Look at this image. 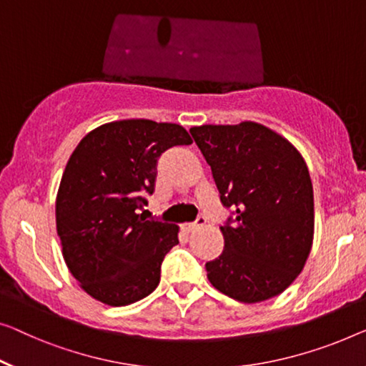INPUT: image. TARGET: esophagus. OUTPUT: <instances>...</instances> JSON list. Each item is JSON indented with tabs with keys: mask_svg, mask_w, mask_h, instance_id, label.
Returning <instances> with one entry per match:
<instances>
[{
	"mask_svg": "<svg viewBox=\"0 0 366 366\" xmlns=\"http://www.w3.org/2000/svg\"><path fill=\"white\" fill-rule=\"evenodd\" d=\"M204 225H205V218H204V217H199L197 222H195V223H184L182 230H184L185 233H190V232L197 230V228L204 227Z\"/></svg>",
	"mask_w": 366,
	"mask_h": 366,
	"instance_id": "1",
	"label": "esophagus"
}]
</instances>
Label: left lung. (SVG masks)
<instances>
[{"label":"left lung","instance_id":"obj_1","mask_svg":"<svg viewBox=\"0 0 366 366\" xmlns=\"http://www.w3.org/2000/svg\"><path fill=\"white\" fill-rule=\"evenodd\" d=\"M220 200L235 209L220 227L222 254L205 264L217 291L244 304L280 296L301 274L314 239V190L292 143L256 122L190 128Z\"/></svg>","mask_w":366,"mask_h":366}]
</instances>
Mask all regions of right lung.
<instances>
[{"label":"right lung","instance_id":"add662e5","mask_svg":"<svg viewBox=\"0 0 366 366\" xmlns=\"http://www.w3.org/2000/svg\"><path fill=\"white\" fill-rule=\"evenodd\" d=\"M192 139L181 124L119 119L81 138L62 174L56 225L62 256L79 286L113 307L154 291L161 263L179 243V227L146 220L157 159Z\"/></svg>","mask_w":366,"mask_h":366}]
</instances>
